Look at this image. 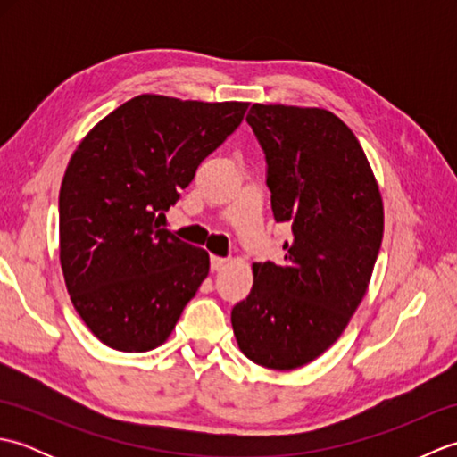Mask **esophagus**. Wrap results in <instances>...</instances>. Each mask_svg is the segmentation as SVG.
I'll list each match as a JSON object with an SVG mask.
<instances>
[{
    "mask_svg": "<svg viewBox=\"0 0 457 457\" xmlns=\"http://www.w3.org/2000/svg\"><path fill=\"white\" fill-rule=\"evenodd\" d=\"M228 265V259L226 257H216V255H212V259H210V267H212V270H221L223 267Z\"/></svg>",
    "mask_w": 457,
    "mask_h": 457,
    "instance_id": "34e87169",
    "label": "esophagus"
}]
</instances>
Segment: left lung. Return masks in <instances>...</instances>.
<instances>
[{
    "label": "left lung",
    "mask_w": 457,
    "mask_h": 457,
    "mask_svg": "<svg viewBox=\"0 0 457 457\" xmlns=\"http://www.w3.org/2000/svg\"><path fill=\"white\" fill-rule=\"evenodd\" d=\"M247 123L267 159L273 216L293 241L278 265L253 263V288L231 326L251 361L290 371L322 355L363 300L383 200L361 145L332 112L253 104Z\"/></svg>",
    "instance_id": "obj_1"
}]
</instances>
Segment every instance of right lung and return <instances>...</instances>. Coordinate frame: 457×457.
Masks as SVG:
<instances>
[{
	"label": "right lung",
	"mask_w": 457,
	"mask_h": 457,
	"mask_svg": "<svg viewBox=\"0 0 457 457\" xmlns=\"http://www.w3.org/2000/svg\"><path fill=\"white\" fill-rule=\"evenodd\" d=\"M247 102L141 94L94 125L58 196L64 283L90 332L118 352L159 347L208 277L210 257L161 228Z\"/></svg>",
	"instance_id": "1"
}]
</instances>
